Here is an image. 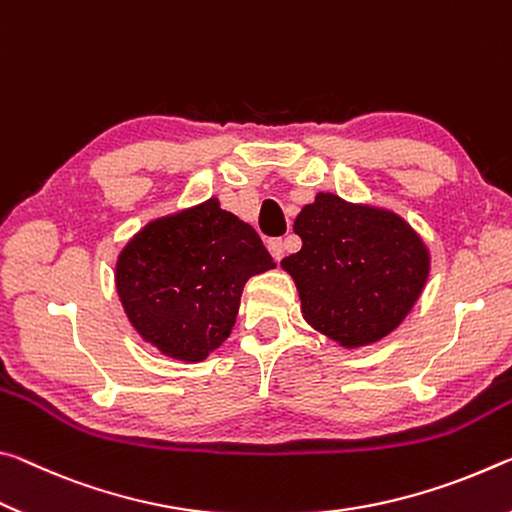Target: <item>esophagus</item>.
Listing matches in <instances>:
<instances>
[{
	"mask_svg": "<svg viewBox=\"0 0 512 512\" xmlns=\"http://www.w3.org/2000/svg\"><path fill=\"white\" fill-rule=\"evenodd\" d=\"M267 249H270L274 261H281L283 254H286V242H283V238H272L270 242H267Z\"/></svg>",
	"mask_w": 512,
	"mask_h": 512,
	"instance_id": "obj_1",
	"label": "esophagus"
}]
</instances>
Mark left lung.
I'll list each match as a JSON object with an SVG mask.
<instances>
[{
	"instance_id": "8db88e82",
	"label": "left lung",
	"mask_w": 512,
	"mask_h": 512,
	"mask_svg": "<svg viewBox=\"0 0 512 512\" xmlns=\"http://www.w3.org/2000/svg\"><path fill=\"white\" fill-rule=\"evenodd\" d=\"M301 249L281 261L304 320L342 347L395 331L422 295L429 251L399 215L320 192L295 220Z\"/></svg>"
}]
</instances>
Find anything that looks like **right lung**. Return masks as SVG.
Here are the masks:
<instances>
[{
    "label": "right lung",
    "mask_w": 512,
    "mask_h": 512,
    "mask_svg": "<svg viewBox=\"0 0 512 512\" xmlns=\"http://www.w3.org/2000/svg\"><path fill=\"white\" fill-rule=\"evenodd\" d=\"M274 265L261 236L208 199L149 222L117 258L115 286L142 338L197 363L229 338L249 276Z\"/></svg>",
    "instance_id": "add662e5"
}]
</instances>
